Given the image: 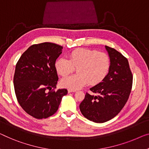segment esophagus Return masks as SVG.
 I'll return each mask as SVG.
<instances>
[{
  "label": "esophagus",
  "instance_id": "34e87169",
  "mask_svg": "<svg viewBox=\"0 0 149 149\" xmlns=\"http://www.w3.org/2000/svg\"><path fill=\"white\" fill-rule=\"evenodd\" d=\"M76 92V90H70V89H69V90H68V93H71V92Z\"/></svg>",
  "mask_w": 149,
  "mask_h": 149
}]
</instances>
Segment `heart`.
I'll use <instances>...</instances> for the list:
<instances>
[{"mask_svg":"<svg viewBox=\"0 0 149 149\" xmlns=\"http://www.w3.org/2000/svg\"><path fill=\"white\" fill-rule=\"evenodd\" d=\"M55 68L62 77L68 76L76 69V75L62 79V87L77 90L88 83L95 86L100 83L108 74L110 59L107 54L89 49H77L71 52L68 59L59 58L55 61Z\"/></svg>","mask_w":149,"mask_h":149,"instance_id":"1","label":"heart"}]
</instances>
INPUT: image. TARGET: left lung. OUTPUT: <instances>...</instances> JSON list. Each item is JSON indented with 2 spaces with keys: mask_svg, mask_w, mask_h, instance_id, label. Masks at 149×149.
Returning <instances> with one entry per match:
<instances>
[{
  "mask_svg": "<svg viewBox=\"0 0 149 149\" xmlns=\"http://www.w3.org/2000/svg\"><path fill=\"white\" fill-rule=\"evenodd\" d=\"M110 59L108 74L102 81L86 93L79 105L83 116L97 123L110 120L120 112L131 92L132 74L128 59L114 48L105 46Z\"/></svg>",
  "mask_w": 149,
  "mask_h": 149,
  "instance_id": "left-lung-1",
  "label": "left lung"
}]
</instances>
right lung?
<instances>
[{
  "mask_svg": "<svg viewBox=\"0 0 149 149\" xmlns=\"http://www.w3.org/2000/svg\"><path fill=\"white\" fill-rule=\"evenodd\" d=\"M62 49L49 42L35 44L17 63L13 78L17 99L22 108L35 118H47L54 114L62 97L68 94L66 89L53 90L58 81L55 63Z\"/></svg>",
  "mask_w": 149,
  "mask_h": 149,
  "instance_id": "right-lung-1",
  "label": "right lung"
}]
</instances>
